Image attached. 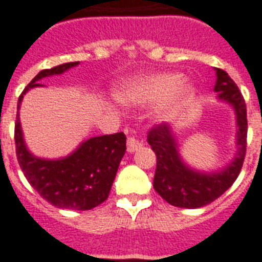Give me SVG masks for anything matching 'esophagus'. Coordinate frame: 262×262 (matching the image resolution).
Returning <instances> with one entry per match:
<instances>
[{
  "instance_id": "obj_1",
  "label": "esophagus",
  "mask_w": 262,
  "mask_h": 262,
  "mask_svg": "<svg viewBox=\"0 0 262 262\" xmlns=\"http://www.w3.org/2000/svg\"><path fill=\"white\" fill-rule=\"evenodd\" d=\"M143 146V142L139 139H136V138H128L127 139V151L128 152H135L140 148V147Z\"/></svg>"
}]
</instances>
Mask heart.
Returning <instances> with one entry per match:
<instances>
[{"mask_svg": "<svg viewBox=\"0 0 262 262\" xmlns=\"http://www.w3.org/2000/svg\"><path fill=\"white\" fill-rule=\"evenodd\" d=\"M196 96V87L178 72H159L135 76L123 81L115 91L116 100L127 105L158 103V115L172 118Z\"/></svg>", "mask_w": 262, "mask_h": 262, "instance_id": "heart-1", "label": "heart"}]
</instances>
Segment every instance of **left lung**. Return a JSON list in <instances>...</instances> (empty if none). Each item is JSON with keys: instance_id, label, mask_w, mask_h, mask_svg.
Instances as JSON below:
<instances>
[{"instance_id": "left-lung-1", "label": "left lung", "mask_w": 262, "mask_h": 262, "mask_svg": "<svg viewBox=\"0 0 262 262\" xmlns=\"http://www.w3.org/2000/svg\"><path fill=\"white\" fill-rule=\"evenodd\" d=\"M217 99L228 103L235 115V151L230 163L218 170H196L183 161L179 152L178 139L172 127L162 123L147 135V142L157 155L154 189L172 206L198 209L221 196L238 177L246 152V105L238 87L228 73L215 68Z\"/></svg>"}]
</instances>
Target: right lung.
Segmentation results:
<instances>
[{"label": "right lung", "mask_w": 262, "mask_h": 262, "mask_svg": "<svg viewBox=\"0 0 262 262\" xmlns=\"http://www.w3.org/2000/svg\"><path fill=\"white\" fill-rule=\"evenodd\" d=\"M77 66L79 61L44 69L28 84L17 103L14 140L19 167L28 182L44 200L58 209L91 210L108 198L120 161L126 154V135L118 133L94 136L83 140L67 157L47 159L30 152L19 122L21 101L28 91L44 87L38 83L44 77L61 75Z\"/></svg>", "instance_id": "right-lung-1"}]
</instances>
